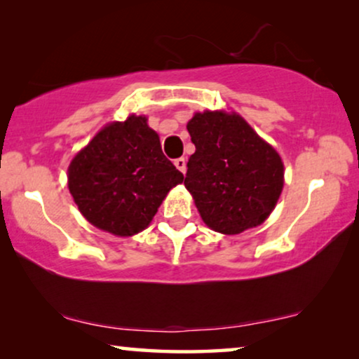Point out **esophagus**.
Returning a JSON list of instances; mask_svg holds the SVG:
<instances>
[{
	"mask_svg": "<svg viewBox=\"0 0 359 359\" xmlns=\"http://www.w3.org/2000/svg\"><path fill=\"white\" fill-rule=\"evenodd\" d=\"M175 166H176V168H178L183 175L186 173V160L183 158V156H181V158H176V160H175Z\"/></svg>",
	"mask_w": 359,
	"mask_h": 359,
	"instance_id": "34e87169",
	"label": "esophagus"
}]
</instances>
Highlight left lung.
Wrapping results in <instances>:
<instances>
[{
    "instance_id": "1",
    "label": "left lung",
    "mask_w": 359,
    "mask_h": 359,
    "mask_svg": "<svg viewBox=\"0 0 359 359\" xmlns=\"http://www.w3.org/2000/svg\"><path fill=\"white\" fill-rule=\"evenodd\" d=\"M186 127L196 151L184 186L204 224L237 235L264 222L284 184L278 151L235 112H196Z\"/></svg>"
}]
</instances>
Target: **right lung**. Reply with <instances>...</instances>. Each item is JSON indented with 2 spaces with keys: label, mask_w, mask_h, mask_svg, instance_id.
Returning <instances> with one entry per match:
<instances>
[{
  "label": "right lung",
  "mask_w": 359,
  "mask_h": 359,
  "mask_svg": "<svg viewBox=\"0 0 359 359\" xmlns=\"http://www.w3.org/2000/svg\"><path fill=\"white\" fill-rule=\"evenodd\" d=\"M183 180L147 117L134 114L102 127L68 166V189L80 212L117 237L149 227L161 201Z\"/></svg>",
  "instance_id": "1"
}]
</instances>
